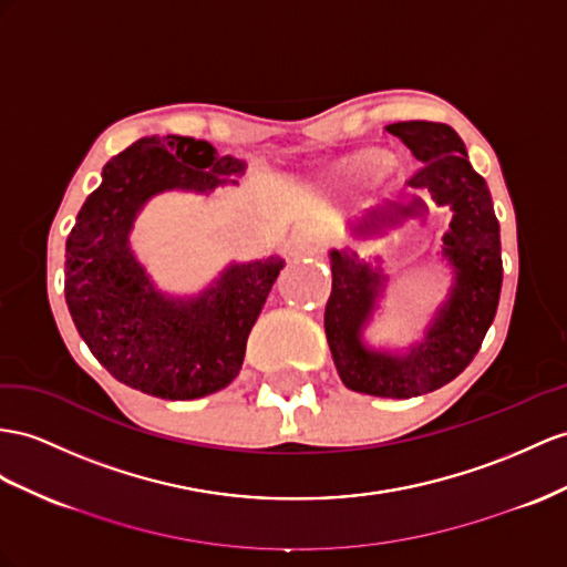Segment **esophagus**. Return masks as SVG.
Returning a JSON list of instances; mask_svg holds the SVG:
<instances>
[{"label":"esophagus","mask_w":567,"mask_h":567,"mask_svg":"<svg viewBox=\"0 0 567 567\" xmlns=\"http://www.w3.org/2000/svg\"><path fill=\"white\" fill-rule=\"evenodd\" d=\"M295 244H297V249H299L301 254H313V251L321 249V241H318V239L311 235V231H301V235H297Z\"/></svg>","instance_id":"obj_1"}]
</instances>
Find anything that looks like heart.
<instances>
[{
	"label": "heart",
	"instance_id": "obj_1",
	"mask_svg": "<svg viewBox=\"0 0 567 567\" xmlns=\"http://www.w3.org/2000/svg\"><path fill=\"white\" fill-rule=\"evenodd\" d=\"M359 165L364 167V169L381 167V165H383V155H379V153H367V155H361V157H359Z\"/></svg>",
	"mask_w": 567,
	"mask_h": 567
}]
</instances>
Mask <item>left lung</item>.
<instances>
[{"mask_svg":"<svg viewBox=\"0 0 567 567\" xmlns=\"http://www.w3.org/2000/svg\"><path fill=\"white\" fill-rule=\"evenodd\" d=\"M385 132L408 145L422 163L408 184L424 188L439 206H450L455 213L443 239V251L455 268V287L426 340L412 347L410 354L369 352L359 342V332L381 295L383 278L369 264H359L354 254L332 251L326 336L347 388L375 398L410 400L457 379L482 347L501 299V227L488 186L472 169L464 143L453 128L416 120L390 124ZM379 215V210L369 213L371 225Z\"/></svg>","mask_w":567,"mask_h":567,"instance_id":"1","label":"left lung"}]
</instances>
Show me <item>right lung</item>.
<instances>
[{"label":"right lung","mask_w":567,"mask_h":567,"mask_svg":"<svg viewBox=\"0 0 567 567\" xmlns=\"http://www.w3.org/2000/svg\"><path fill=\"white\" fill-rule=\"evenodd\" d=\"M192 136H145L114 155L66 237L64 295L79 336L114 379L163 400H194L237 379L246 340L285 260L231 266L194 301L157 295L128 251L138 208L165 188L210 192L244 172Z\"/></svg>","instance_id":"obj_1"}]
</instances>
